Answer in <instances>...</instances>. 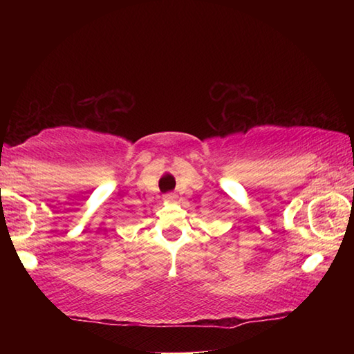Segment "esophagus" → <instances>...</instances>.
Here are the masks:
<instances>
[{
    "mask_svg": "<svg viewBox=\"0 0 354 354\" xmlns=\"http://www.w3.org/2000/svg\"><path fill=\"white\" fill-rule=\"evenodd\" d=\"M176 200V195L175 194H167V195H164V201L165 203H173Z\"/></svg>",
    "mask_w": 354,
    "mask_h": 354,
    "instance_id": "obj_1",
    "label": "esophagus"
}]
</instances>
